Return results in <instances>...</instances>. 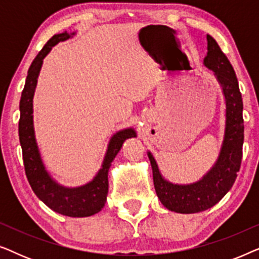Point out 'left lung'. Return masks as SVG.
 Returning a JSON list of instances; mask_svg holds the SVG:
<instances>
[{
	"instance_id": "1",
	"label": "left lung",
	"mask_w": 259,
	"mask_h": 259,
	"mask_svg": "<svg viewBox=\"0 0 259 259\" xmlns=\"http://www.w3.org/2000/svg\"><path fill=\"white\" fill-rule=\"evenodd\" d=\"M207 54L204 66L213 72L225 102V125L217 159L197 182L175 184L165 179L153 154L147 151L153 183L161 204L177 213H197L218 203L231 189L239 171L244 141L243 100L231 63L215 40L207 35Z\"/></svg>"
}]
</instances>
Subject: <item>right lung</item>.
<instances>
[{
    "label": "right lung",
    "mask_w": 259,
    "mask_h": 259,
    "mask_svg": "<svg viewBox=\"0 0 259 259\" xmlns=\"http://www.w3.org/2000/svg\"><path fill=\"white\" fill-rule=\"evenodd\" d=\"M75 34L76 31L70 34H55L31 62L20 100L19 136L22 147L24 169L34 193L53 211L68 217L80 218L98 213L105 206L108 193V171L112 161L122 147L123 141L128 138H136L137 132L133 127H127L113 134L108 141L100 169L93 179L83 185L75 187L62 185L53 178L46 167L35 137L33 115L35 90H36L38 74L42 68L44 59L55 45L68 40Z\"/></svg>",
    "instance_id": "add662e5"
}]
</instances>
